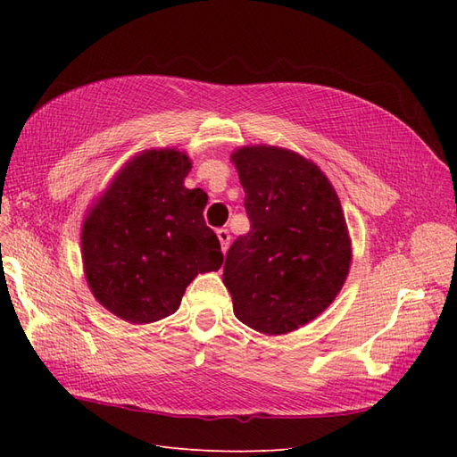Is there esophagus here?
<instances>
[{
    "mask_svg": "<svg viewBox=\"0 0 457 457\" xmlns=\"http://www.w3.org/2000/svg\"><path fill=\"white\" fill-rule=\"evenodd\" d=\"M217 238L220 242V250H223V253H227L228 245H230V232L227 228H220V230H217Z\"/></svg>",
    "mask_w": 457,
    "mask_h": 457,
    "instance_id": "esophagus-1",
    "label": "esophagus"
}]
</instances>
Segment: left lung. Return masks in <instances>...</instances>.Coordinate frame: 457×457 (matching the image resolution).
I'll return each mask as SVG.
<instances>
[{
    "mask_svg": "<svg viewBox=\"0 0 457 457\" xmlns=\"http://www.w3.org/2000/svg\"><path fill=\"white\" fill-rule=\"evenodd\" d=\"M250 232L232 242L223 282L234 316L282 336L320 316L347 280L353 247L336 188L299 152L272 145L230 154Z\"/></svg>",
    "mask_w": 457,
    "mask_h": 457,
    "instance_id": "8db88e82",
    "label": "left lung"
}]
</instances>
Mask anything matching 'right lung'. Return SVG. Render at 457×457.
<instances>
[{
    "instance_id": "1",
    "label": "right lung",
    "mask_w": 457,
    "mask_h": 457,
    "mask_svg": "<svg viewBox=\"0 0 457 457\" xmlns=\"http://www.w3.org/2000/svg\"><path fill=\"white\" fill-rule=\"evenodd\" d=\"M187 152L150 148L114 175L86 213L81 261L93 297L129 324L173 314L187 286L219 270L223 253L205 227L207 195L187 188Z\"/></svg>"
}]
</instances>
